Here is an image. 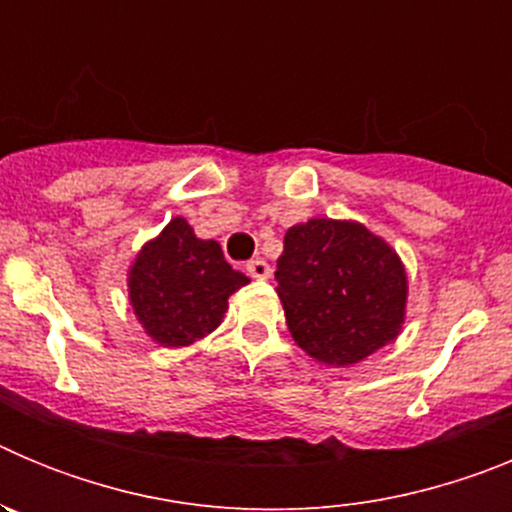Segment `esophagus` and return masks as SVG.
Instances as JSON below:
<instances>
[{
    "mask_svg": "<svg viewBox=\"0 0 512 512\" xmlns=\"http://www.w3.org/2000/svg\"><path fill=\"white\" fill-rule=\"evenodd\" d=\"M246 271L253 279H269L271 277V266L266 264L264 259H251L246 264Z\"/></svg>",
    "mask_w": 512,
    "mask_h": 512,
    "instance_id": "esophagus-1",
    "label": "esophagus"
}]
</instances>
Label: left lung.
I'll return each instance as SVG.
<instances>
[{
  "label": "left lung",
  "instance_id": "8db88e82",
  "mask_svg": "<svg viewBox=\"0 0 512 512\" xmlns=\"http://www.w3.org/2000/svg\"><path fill=\"white\" fill-rule=\"evenodd\" d=\"M274 277L289 333L323 364H356L400 333L405 269L364 225L318 217L289 228Z\"/></svg>",
  "mask_w": 512,
  "mask_h": 512
}]
</instances>
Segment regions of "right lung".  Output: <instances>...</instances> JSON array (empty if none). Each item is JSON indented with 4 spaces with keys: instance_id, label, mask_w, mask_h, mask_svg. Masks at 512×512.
Segmentation results:
<instances>
[{
    "instance_id": "right-lung-1",
    "label": "right lung",
    "mask_w": 512,
    "mask_h": 512,
    "mask_svg": "<svg viewBox=\"0 0 512 512\" xmlns=\"http://www.w3.org/2000/svg\"><path fill=\"white\" fill-rule=\"evenodd\" d=\"M248 277L223 259L215 241H200L174 217L130 269V302L153 341L189 346L220 325L228 297Z\"/></svg>"
}]
</instances>
